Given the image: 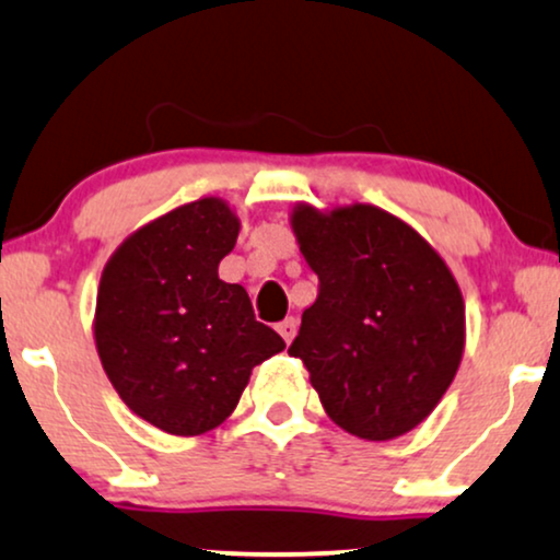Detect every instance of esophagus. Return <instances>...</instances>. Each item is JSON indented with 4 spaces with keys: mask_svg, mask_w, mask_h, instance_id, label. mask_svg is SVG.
<instances>
[{
    "mask_svg": "<svg viewBox=\"0 0 560 560\" xmlns=\"http://www.w3.org/2000/svg\"><path fill=\"white\" fill-rule=\"evenodd\" d=\"M276 330H279V336L284 338L287 343H292L294 336H296V320H294V317H287L284 323H279V328H276Z\"/></svg>",
    "mask_w": 560,
    "mask_h": 560,
    "instance_id": "esophagus-1",
    "label": "esophagus"
}]
</instances>
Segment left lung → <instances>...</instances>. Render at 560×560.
<instances>
[{"mask_svg": "<svg viewBox=\"0 0 560 560\" xmlns=\"http://www.w3.org/2000/svg\"><path fill=\"white\" fill-rule=\"evenodd\" d=\"M296 245L320 294L302 313L289 357L307 366L325 413L366 442L429 419L465 351V302L444 258L372 203L296 201Z\"/></svg>", "mask_w": 560, "mask_h": 560, "instance_id": "8db88e82", "label": "left lung"}]
</instances>
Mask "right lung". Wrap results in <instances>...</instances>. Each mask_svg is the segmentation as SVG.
<instances>
[{
  "label": "right lung",
  "mask_w": 560,
  "mask_h": 560,
  "mask_svg": "<svg viewBox=\"0 0 560 560\" xmlns=\"http://www.w3.org/2000/svg\"><path fill=\"white\" fill-rule=\"evenodd\" d=\"M240 217L203 196L131 232L103 268L95 349L131 413L175 436L217 429L253 366L287 343L253 315L240 284L219 279Z\"/></svg>",
  "instance_id": "obj_1"
}]
</instances>
